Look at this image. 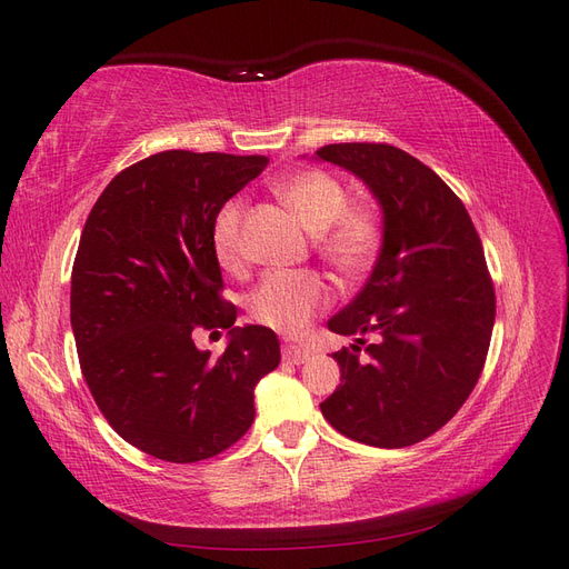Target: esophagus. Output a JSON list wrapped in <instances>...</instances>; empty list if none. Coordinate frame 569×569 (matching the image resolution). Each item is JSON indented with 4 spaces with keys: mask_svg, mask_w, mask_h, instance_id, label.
Instances as JSON below:
<instances>
[{
    "mask_svg": "<svg viewBox=\"0 0 569 569\" xmlns=\"http://www.w3.org/2000/svg\"><path fill=\"white\" fill-rule=\"evenodd\" d=\"M311 349L308 347H301V343H282V358L287 360V363H295V366H301L306 363L308 358H311Z\"/></svg>",
    "mask_w": 569,
    "mask_h": 569,
    "instance_id": "1",
    "label": "esophagus"
}]
</instances>
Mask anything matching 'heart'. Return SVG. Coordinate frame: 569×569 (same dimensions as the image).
Returning <instances> with one entry per match:
<instances>
[{
  "label": "heart",
  "mask_w": 569,
  "mask_h": 569,
  "mask_svg": "<svg viewBox=\"0 0 569 569\" xmlns=\"http://www.w3.org/2000/svg\"><path fill=\"white\" fill-rule=\"evenodd\" d=\"M278 194L301 226L316 234L322 261L341 280H358L372 268L385 242V222L368 203H349L343 184L322 170H301L274 182ZM244 206L230 201L213 222V251L222 268L242 263ZM332 301V291L318 272H268L247 301L249 316L274 332L297 335Z\"/></svg>",
  "instance_id": "1"
}]
</instances>
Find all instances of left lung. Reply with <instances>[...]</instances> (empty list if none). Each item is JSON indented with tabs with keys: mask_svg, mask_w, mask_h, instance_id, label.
I'll use <instances>...</instances> for the list:
<instances>
[{
	"mask_svg": "<svg viewBox=\"0 0 569 569\" xmlns=\"http://www.w3.org/2000/svg\"><path fill=\"white\" fill-rule=\"evenodd\" d=\"M316 157L363 180L385 222L366 287L327 320L356 343L332 353L341 385L320 410L343 437L403 449L449 422L485 368L496 318L485 249L453 189L403 149L343 142ZM366 333L376 343L360 359Z\"/></svg>",
	"mask_w": 569,
	"mask_h": 569,
	"instance_id": "1",
	"label": "left lung"
}]
</instances>
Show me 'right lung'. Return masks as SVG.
Returning a JSON list of instances; mask_svg holds the SVG:
<instances>
[{
  "instance_id": "right-lung-1",
  "label": "right lung",
  "mask_w": 569,
  "mask_h": 569,
  "mask_svg": "<svg viewBox=\"0 0 569 569\" xmlns=\"http://www.w3.org/2000/svg\"><path fill=\"white\" fill-rule=\"evenodd\" d=\"M266 157L161 151L107 184L80 234L71 327L101 416L168 462L213 458L253 422V387L280 366L270 327H237L220 297L213 222ZM230 329L218 359L191 332Z\"/></svg>"
}]
</instances>
